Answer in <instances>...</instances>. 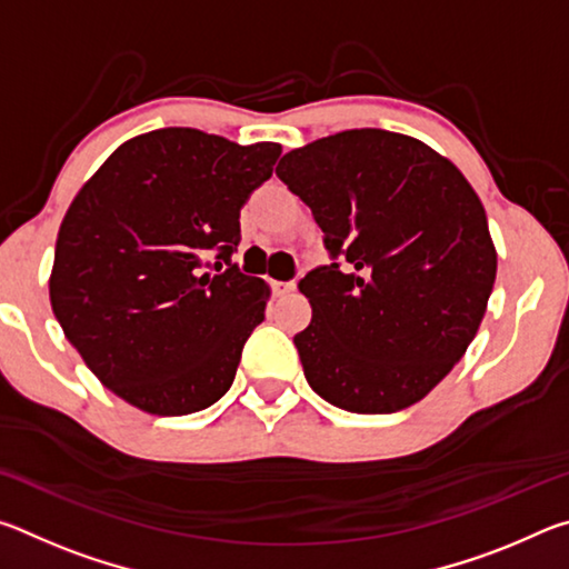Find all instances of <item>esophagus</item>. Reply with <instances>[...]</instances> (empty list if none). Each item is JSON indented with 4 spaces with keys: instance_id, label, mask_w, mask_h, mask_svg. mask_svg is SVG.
Segmentation results:
<instances>
[{
    "instance_id": "esophagus-1",
    "label": "esophagus",
    "mask_w": 569,
    "mask_h": 569,
    "mask_svg": "<svg viewBox=\"0 0 569 569\" xmlns=\"http://www.w3.org/2000/svg\"><path fill=\"white\" fill-rule=\"evenodd\" d=\"M271 288H273V296H288L296 291V283L293 281H273Z\"/></svg>"
}]
</instances>
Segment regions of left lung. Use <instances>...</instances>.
Returning a JSON list of instances; mask_svg holds the SVG:
<instances>
[{
  "label": "left lung",
  "instance_id": "8db88e82",
  "mask_svg": "<svg viewBox=\"0 0 569 569\" xmlns=\"http://www.w3.org/2000/svg\"><path fill=\"white\" fill-rule=\"evenodd\" d=\"M276 176L311 208L339 263L298 288L306 381L333 407L393 413L455 369L485 319L497 250L475 188L401 132L343 130L286 152Z\"/></svg>",
  "mask_w": 569,
  "mask_h": 569
}]
</instances>
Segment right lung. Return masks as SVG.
I'll return each mask as SVG.
<instances>
[{"instance_id":"right-lung-1","label":"right lung","mask_w":569,"mask_h":569,"mask_svg":"<svg viewBox=\"0 0 569 569\" xmlns=\"http://www.w3.org/2000/svg\"><path fill=\"white\" fill-rule=\"evenodd\" d=\"M278 156V142L152 130L122 142L67 208L52 311L102 387L140 411L186 417L233 383L271 288L238 273L230 253L240 208ZM210 249L218 274L202 271Z\"/></svg>"}]
</instances>
